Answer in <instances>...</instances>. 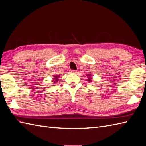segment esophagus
<instances>
[{
	"mask_svg": "<svg viewBox=\"0 0 146 146\" xmlns=\"http://www.w3.org/2000/svg\"><path fill=\"white\" fill-rule=\"evenodd\" d=\"M70 72H71V73H76V71L75 70H71Z\"/></svg>",
	"mask_w": 146,
	"mask_h": 146,
	"instance_id": "34e87169",
	"label": "esophagus"
}]
</instances>
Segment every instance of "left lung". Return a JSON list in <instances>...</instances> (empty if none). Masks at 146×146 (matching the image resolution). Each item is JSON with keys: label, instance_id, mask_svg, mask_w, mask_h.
I'll return each mask as SVG.
<instances>
[{"label": "left lung", "instance_id": "8db88e82", "mask_svg": "<svg viewBox=\"0 0 146 146\" xmlns=\"http://www.w3.org/2000/svg\"><path fill=\"white\" fill-rule=\"evenodd\" d=\"M86 76L87 78V82H92L93 81L92 80V76H93L92 75H91V74H87V75H86Z\"/></svg>", "mask_w": 146, "mask_h": 146}]
</instances>
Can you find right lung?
I'll use <instances>...</instances> for the list:
<instances>
[{"mask_svg": "<svg viewBox=\"0 0 146 146\" xmlns=\"http://www.w3.org/2000/svg\"><path fill=\"white\" fill-rule=\"evenodd\" d=\"M59 78V75H54V76L52 77V79H53V82L54 84H56V82H58V78Z\"/></svg>", "mask_w": 146, "mask_h": 146, "instance_id": "obj_1", "label": "right lung"}]
</instances>
